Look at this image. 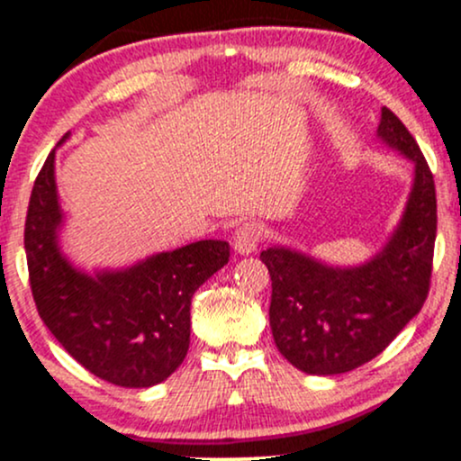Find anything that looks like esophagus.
I'll return each instance as SVG.
<instances>
[{"label":"esophagus","instance_id":"1","mask_svg":"<svg viewBox=\"0 0 461 461\" xmlns=\"http://www.w3.org/2000/svg\"><path fill=\"white\" fill-rule=\"evenodd\" d=\"M262 236H265V227L256 221L242 222L239 230L234 231V249L239 254H251L256 251V247L262 242Z\"/></svg>","mask_w":461,"mask_h":461}]
</instances>
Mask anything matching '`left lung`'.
I'll use <instances>...</instances> for the list:
<instances>
[{
  "mask_svg": "<svg viewBox=\"0 0 461 461\" xmlns=\"http://www.w3.org/2000/svg\"><path fill=\"white\" fill-rule=\"evenodd\" d=\"M378 138L416 166L401 225L381 254L350 269L286 247L262 251L271 276L269 321L277 350L306 374L350 372L381 354L429 295L438 231L436 184L418 141L398 115L381 111Z\"/></svg>",
  "mask_w": 461,
  "mask_h": 461,
  "instance_id": "8db88e82",
  "label": "left lung"
}]
</instances>
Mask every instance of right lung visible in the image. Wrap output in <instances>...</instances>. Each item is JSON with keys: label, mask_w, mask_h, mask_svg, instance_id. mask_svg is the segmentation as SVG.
Returning <instances> with one entry per match:
<instances>
[{"label": "right lung", "mask_w": 461, "mask_h": 461, "mask_svg": "<svg viewBox=\"0 0 461 461\" xmlns=\"http://www.w3.org/2000/svg\"><path fill=\"white\" fill-rule=\"evenodd\" d=\"M60 222L52 150L34 181L23 231L39 317L94 376L120 387L166 381L188 354L192 295L227 265L230 245L190 242L129 269L87 276L60 254Z\"/></svg>", "instance_id": "1"}]
</instances>
